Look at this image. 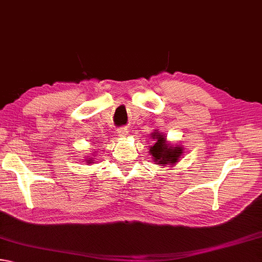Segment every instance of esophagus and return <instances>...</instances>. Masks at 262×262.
<instances>
[{
  "label": "esophagus",
  "instance_id": "obj_1",
  "mask_svg": "<svg viewBox=\"0 0 262 262\" xmlns=\"http://www.w3.org/2000/svg\"><path fill=\"white\" fill-rule=\"evenodd\" d=\"M117 133L120 137H126L127 135H129V129H127L126 126H122L117 130Z\"/></svg>",
  "mask_w": 262,
  "mask_h": 262
}]
</instances>
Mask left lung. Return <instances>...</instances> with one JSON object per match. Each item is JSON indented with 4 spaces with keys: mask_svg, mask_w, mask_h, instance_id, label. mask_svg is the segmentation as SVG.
<instances>
[{
    "mask_svg": "<svg viewBox=\"0 0 262 262\" xmlns=\"http://www.w3.org/2000/svg\"><path fill=\"white\" fill-rule=\"evenodd\" d=\"M155 140L154 146L150 147L149 152L152 156V161L161 166L173 165L179 162L182 151L181 146L173 147L166 141L164 135L160 132H152L151 137Z\"/></svg>",
    "mask_w": 262,
    "mask_h": 262,
    "instance_id": "1",
    "label": "left lung"
}]
</instances>
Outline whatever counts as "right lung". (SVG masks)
Instances as JSON below:
<instances>
[{
    "label": "right lung",
    "mask_w": 262,
    "mask_h": 262,
    "mask_svg": "<svg viewBox=\"0 0 262 262\" xmlns=\"http://www.w3.org/2000/svg\"><path fill=\"white\" fill-rule=\"evenodd\" d=\"M92 160H86V163H91Z\"/></svg>",
    "instance_id": "add662e5"
}]
</instances>
